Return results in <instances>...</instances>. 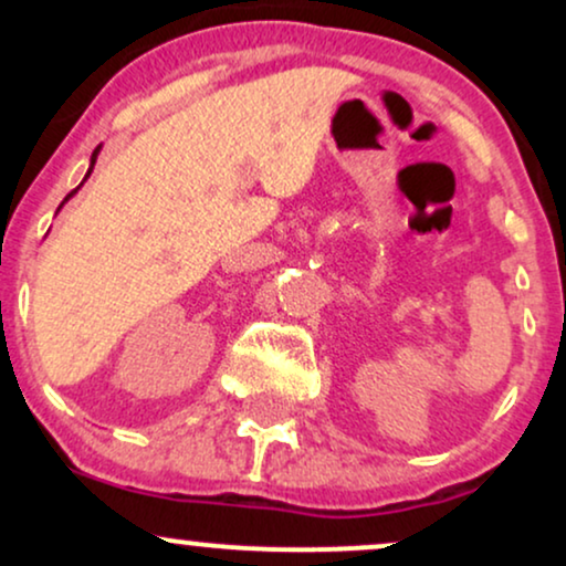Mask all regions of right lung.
Segmentation results:
<instances>
[{"instance_id":"right-lung-1","label":"right lung","mask_w":566,"mask_h":566,"mask_svg":"<svg viewBox=\"0 0 566 566\" xmlns=\"http://www.w3.org/2000/svg\"><path fill=\"white\" fill-rule=\"evenodd\" d=\"M97 151H101V146H97V148H95V151H93V159H90V170H87V175H84V178H90V172H93V167H95V159H97ZM74 193H76V188H74V191H71V193H69V197H66V199H63V201H69L71 197H74Z\"/></svg>"}]
</instances>
